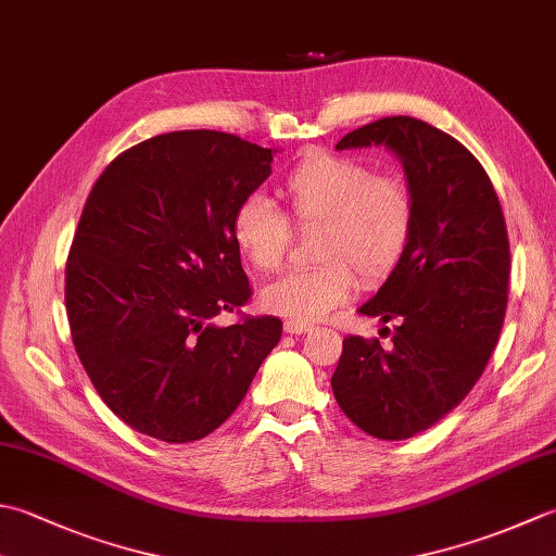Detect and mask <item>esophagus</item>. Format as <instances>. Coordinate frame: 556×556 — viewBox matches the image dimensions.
<instances>
[{
  "instance_id": "esophagus-1",
  "label": "esophagus",
  "mask_w": 556,
  "mask_h": 556,
  "mask_svg": "<svg viewBox=\"0 0 556 556\" xmlns=\"http://www.w3.org/2000/svg\"><path fill=\"white\" fill-rule=\"evenodd\" d=\"M285 330H287L289 334H303V332L313 330V325H308V323H299V320H285Z\"/></svg>"
}]
</instances>
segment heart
<instances>
[{"mask_svg":"<svg viewBox=\"0 0 556 556\" xmlns=\"http://www.w3.org/2000/svg\"><path fill=\"white\" fill-rule=\"evenodd\" d=\"M287 214L263 194L233 206L228 233L257 271H277L291 245V224L313 231L318 265L291 271L260 291V303L289 320L325 318L364 285L388 279L405 260L415 236V194L400 178L378 176L350 156H311L279 185Z\"/></svg>","mask_w":556,"mask_h":556,"instance_id":"obj_1","label":"heart"}]
</instances>
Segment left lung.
Instances as JSON below:
<instances>
[{
    "label": "left lung",
    "mask_w": 556,
    "mask_h": 556,
    "mask_svg": "<svg viewBox=\"0 0 556 556\" xmlns=\"http://www.w3.org/2000/svg\"><path fill=\"white\" fill-rule=\"evenodd\" d=\"M371 144L393 149L405 166L415 236L358 308L395 323L393 346L344 337L332 393L368 437L402 441L458 407L484 374L506 315L510 248L494 185L458 139L395 115L344 135L337 149Z\"/></svg>",
    "instance_id": "obj_1"
}]
</instances>
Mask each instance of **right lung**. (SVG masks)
<instances>
[{
  "label": "right lung",
  "mask_w": 556,
  "mask_h": 556,
  "mask_svg": "<svg viewBox=\"0 0 556 556\" xmlns=\"http://www.w3.org/2000/svg\"><path fill=\"white\" fill-rule=\"evenodd\" d=\"M271 149L216 132L151 137L108 163L64 269L74 350L127 427L166 443L204 439L241 405L281 337L241 312L250 285L228 222L271 173Z\"/></svg>",
  "instance_id": "1"
}]
</instances>
